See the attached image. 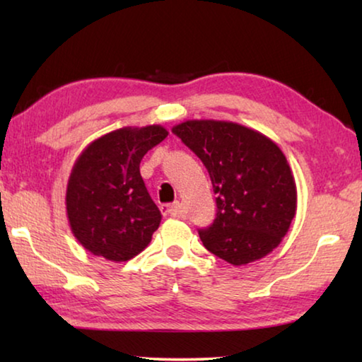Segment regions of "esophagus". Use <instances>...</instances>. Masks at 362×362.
I'll list each match as a JSON object with an SVG mask.
<instances>
[{
	"label": "esophagus",
	"mask_w": 362,
	"mask_h": 362,
	"mask_svg": "<svg viewBox=\"0 0 362 362\" xmlns=\"http://www.w3.org/2000/svg\"><path fill=\"white\" fill-rule=\"evenodd\" d=\"M161 211H163V216L166 217H175L179 216L180 212V203H173V204H163L161 206Z\"/></svg>",
	"instance_id": "1"
}]
</instances>
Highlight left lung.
Here are the masks:
<instances>
[{
  "mask_svg": "<svg viewBox=\"0 0 362 362\" xmlns=\"http://www.w3.org/2000/svg\"><path fill=\"white\" fill-rule=\"evenodd\" d=\"M173 132L204 163L217 193V217L199 230L204 247L235 267L273 252L297 211L296 179L283 150L231 121L187 119Z\"/></svg>",
  "mask_w": 362,
  "mask_h": 362,
  "instance_id": "obj_1",
  "label": "left lung"
}]
</instances>
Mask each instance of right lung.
Returning a JSON list of instances; mask_svg holds the SVG:
<instances>
[{"label":"right lung","instance_id":"right-lung-1","mask_svg":"<svg viewBox=\"0 0 362 362\" xmlns=\"http://www.w3.org/2000/svg\"><path fill=\"white\" fill-rule=\"evenodd\" d=\"M166 127H121L90 142L73 164L65 206L70 230L93 255L126 262L142 252L161 223L140 175L145 153Z\"/></svg>","mask_w":362,"mask_h":362}]
</instances>
